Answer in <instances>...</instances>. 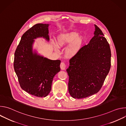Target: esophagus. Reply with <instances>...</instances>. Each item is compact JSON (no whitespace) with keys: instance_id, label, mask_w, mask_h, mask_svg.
I'll return each instance as SVG.
<instances>
[{"instance_id":"obj_1","label":"esophagus","mask_w":126,"mask_h":126,"mask_svg":"<svg viewBox=\"0 0 126 126\" xmlns=\"http://www.w3.org/2000/svg\"><path fill=\"white\" fill-rule=\"evenodd\" d=\"M60 68L62 70H64L66 68V65L64 62H61L60 64Z\"/></svg>"}]
</instances>
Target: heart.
I'll return each mask as SVG.
<instances>
[{
  "mask_svg": "<svg viewBox=\"0 0 126 126\" xmlns=\"http://www.w3.org/2000/svg\"><path fill=\"white\" fill-rule=\"evenodd\" d=\"M84 42L83 37L80 36L76 33L62 34L57 37V44L52 43L53 47L55 50H58L59 47H63L71 44L66 49V55L72 57L75 56L81 49Z\"/></svg>",
  "mask_w": 126,
  "mask_h": 126,
  "instance_id": "obj_1",
  "label": "heart"
}]
</instances>
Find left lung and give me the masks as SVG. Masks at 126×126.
I'll return each instance as SVG.
<instances>
[{"mask_svg": "<svg viewBox=\"0 0 126 126\" xmlns=\"http://www.w3.org/2000/svg\"><path fill=\"white\" fill-rule=\"evenodd\" d=\"M95 26L94 37L72 58L66 70L68 91L75 99H83L98 93L111 67L110 45L101 30Z\"/></svg>", "mask_w": 126, "mask_h": 126, "instance_id": "1", "label": "left lung"}]
</instances>
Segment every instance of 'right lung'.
Returning <instances> with one entry per match:
<instances>
[{
    "label": "right lung",
    "mask_w": 126,
    "mask_h": 126,
    "mask_svg": "<svg viewBox=\"0 0 126 126\" xmlns=\"http://www.w3.org/2000/svg\"><path fill=\"white\" fill-rule=\"evenodd\" d=\"M50 25L36 24L26 31L14 54V68L20 87L38 97H45L49 94L53 78L60 71V60L44 57L33 49L35 39L43 38L49 41Z\"/></svg>",
    "instance_id": "obj_1"
}]
</instances>
